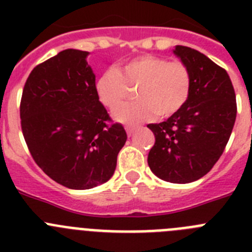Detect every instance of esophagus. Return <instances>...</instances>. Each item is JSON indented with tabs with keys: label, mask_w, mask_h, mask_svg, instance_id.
I'll list each match as a JSON object with an SVG mask.
<instances>
[{
	"label": "esophagus",
	"mask_w": 252,
	"mask_h": 252,
	"mask_svg": "<svg viewBox=\"0 0 252 252\" xmlns=\"http://www.w3.org/2000/svg\"><path fill=\"white\" fill-rule=\"evenodd\" d=\"M125 128H126V132H127L128 136H131V133L135 131V128H136V127H135V126H132V125H126V127H125Z\"/></svg>",
	"instance_id": "1"
}]
</instances>
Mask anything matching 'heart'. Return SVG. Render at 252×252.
Masks as SVG:
<instances>
[{"mask_svg": "<svg viewBox=\"0 0 252 252\" xmlns=\"http://www.w3.org/2000/svg\"><path fill=\"white\" fill-rule=\"evenodd\" d=\"M137 88L138 101L119 106ZM192 90V74L182 60L158 55H139L104 70L95 82V93L116 120L128 124L146 121L158 115L168 119L183 108Z\"/></svg>", "mask_w": 252, "mask_h": 252, "instance_id": "b5f03b06", "label": "heart"}]
</instances>
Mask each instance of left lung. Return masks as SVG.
Returning a JSON list of instances; mask_svg holds the SVG:
<instances>
[{"instance_id":"obj_1","label":"left lung","mask_w":252,"mask_h":252,"mask_svg":"<svg viewBox=\"0 0 252 252\" xmlns=\"http://www.w3.org/2000/svg\"><path fill=\"white\" fill-rule=\"evenodd\" d=\"M174 54L188 65L192 90L183 108L166 121L150 124L155 144L148 164L170 183H190L206 175L221 158L235 125L237 104L232 82L222 66L188 46Z\"/></svg>"}]
</instances>
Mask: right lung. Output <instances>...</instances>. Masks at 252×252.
Instances as JSON below:
<instances>
[{
	"instance_id": "right-lung-1",
	"label": "right lung",
	"mask_w": 252,
	"mask_h": 252,
	"mask_svg": "<svg viewBox=\"0 0 252 252\" xmlns=\"http://www.w3.org/2000/svg\"><path fill=\"white\" fill-rule=\"evenodd\" d=\"M87 51L66 49L32 69L20 103L31 157L57 183L90 189L115 173L127 135L95 93Z\"/></svg>"
}]
</instances>
